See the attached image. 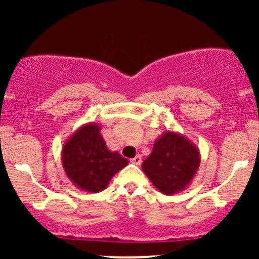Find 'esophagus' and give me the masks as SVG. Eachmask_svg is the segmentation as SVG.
<instances>
[{
	"label": "esophagus",
	"instance_id": "esophagus-1",
	"mask_svg": "<svg viewBox=\"0 0 259 259\" xmlns=\"http://www.w3.org/2000/svg\"><path fill=\"white\" fill-rule=\"evenodd\" d=\"M141 162H142V158H141V156H140V154H138V156H135V157H134V158L132 159L133 164H136V165L141 164Z\"/></svg>",
	"mask_w": 259,
	"mask_h": 259
}]
</instances>
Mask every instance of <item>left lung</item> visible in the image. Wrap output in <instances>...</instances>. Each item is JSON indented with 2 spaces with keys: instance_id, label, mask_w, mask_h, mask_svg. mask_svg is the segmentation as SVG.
I'll return each mask as SVG.
<instances>
[{
  "instance_id": "8db88e82",
  "label": "left lung",
  "mask_w": 259,
  "mask_h": 259,
  "mask_svg": "<svg viewBox=\"0 0 259 259\" xmlns=\"http://www.w3.org/2000/svg\"><path fill=\"white\" fill-rule=\"evenodd\" d=\"M198 148L180 134L167 132L154 142L142 170L160 192L173 195L183 191L200 167Z\"/></svg>"
}]
</instances>
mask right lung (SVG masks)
<instances>
[{"label": "right lung", "instance_id": "right-lung-1", "mask_svg": "<svg viewBox=\"0 0 259 259\" xmlns=\"http://www.w3.org/2000/svg\"><path fill=\"white\" fill-rule=\"evenodd\" d=\"M62 163L70 181L88 192L105 190L113 175L127 165V159L111 152L100 134V126L86 124L67 140L62 148Z\"/></svg>", "mask_w": 259, "mask_h": 259}]
</instances>
